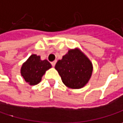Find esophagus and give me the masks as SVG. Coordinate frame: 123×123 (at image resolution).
Segmentation results:
<instances>
[{"mask_svg": "<svg viewBox=\"0 0 123 123\" xmlns=\"http://www.w3.org/2000/svg\"><path fill=\"white\" fill-rule=\"evenodd\" d=\"M55 63H56V61H54L51 62V65H52V66H53V67H54V66H55Z\"/></svg>", "mask_w": 123, "mask_h": 123, "instance_id": "34e87169", "label": "esophagus"}]
</instances>
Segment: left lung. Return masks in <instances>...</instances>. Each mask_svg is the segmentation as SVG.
Instances as JSON below:
<instances>
[{
  "mask_svg": "<svg viewBox=\"0 0 123 123\" xmlns=\"http://www.w3.org/2000/svg\"><path fill=\"white\" fill-rule=\"evenodd\" d=\"M55 69L67 87L81 89L92 77L93 64L79 48H74L69 49L61 60L57 62Z\"/></svg>",
  "mask_w": 123,
  "mask_h": 123,
  "instance_id": "left-lung-1",
  "label": "left lung"
}]
</instances>
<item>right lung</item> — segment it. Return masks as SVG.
<instances>
[{"mask_svg":"<svg viewBox=\"0 0 123 123\" xmlns=\"http://www.w3.org/2000/svg\"><path fill=\"white\" fill-rule=\"evenodd\" d=\"M52 68L47 60H41L37 54L31 55L21 67L20 74L25 82L31 86L38 84L46 72Z\"/></svg>","mask_w":123,"mask_h":123,"instance_id":"add662e5","label":"right lung"}]
</instances>
